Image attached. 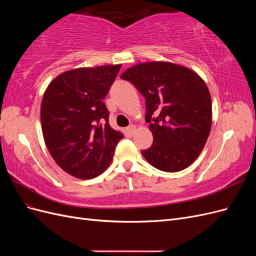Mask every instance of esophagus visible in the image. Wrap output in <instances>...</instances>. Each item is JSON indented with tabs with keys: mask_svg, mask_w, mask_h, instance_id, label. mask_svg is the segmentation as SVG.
Here are the masks:
<instances>
[{
	"mask_svg": "<svg viewBox=\"0 0 256 256\" xmlns=\"http://www.w3.org/2000/svg\"><path fill=\"white\" fill-rule=\"evenodd\" d=\"M134 130H136V126H134V125H129V126L127 127V132H128L130 136L134 134Z\"/></svg>",
	"mask_w": 256,
	"mask_h": 256,
	"instance_id": "esophagus-1",
	"label": "esophagus"
}]
</instances>
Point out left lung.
Segmentation results:
<instances>
[{
	"instance_id": "obj_1",
	"label": "left lung",
	"mask_w": 256,
	"mask_h": 256,
	"mask_svg": "<svg viewBox=\"0 0 256 256\" xmlns=\"http://www.w3.org/2000/svg\"><path fill=\"white\" fill-rule=\"evenodd\" d=\"M120 78L145 98V120L154 141L142 150L143 157L168 173L189 166L204 148L212 127V98L202 78L187 67L166 62L138 64Z\"/></svg>"
}]
</instances>
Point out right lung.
Here are the masks:
<instances>
[{
	"label": "right lung",
	"mask_w": 256,
	"mask_h": 256,
	"mask_svg": "<svg viewBox=\"0 0 256 256\" xmlns=\"http://www.w3.org/2000/svg\"><path fill=\"white\" fill-rule=\"evenodd\" d=\"M122 65L78 68L56 76L46 90L40 111L42 134L52 158L81 180L102 174L124 138L109 125L104 99Z\"/></svg>",
	"instance_id": "add662e5"
}]
</instances>
